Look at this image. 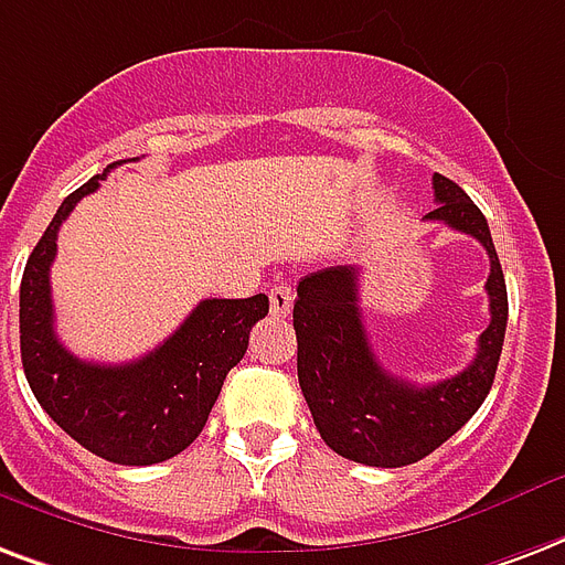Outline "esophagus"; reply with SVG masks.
<instances>
[{
  "instance_id": "1",
  "label": "esophagus",
  "mask_w": 565,
  "mask_h": 565,
  "mask_svg": "<svg viewBox=\"0 0 565 565\" xmlns=\"http://www.w3.org/2000/svg\"><path fill=\"white\" fill-rule=\"evenodd\" d=\"M269 305H273L275 317H287L292 311V290L287 284H275L273 290H269Z\"/></svg>"
}]
</instances>
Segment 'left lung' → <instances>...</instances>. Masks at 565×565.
<instances>
[{
    "label": "left lung",
    "instance_id": "left-lung-1",
    "mask_svg": "<svg viewBox=\"0 0 565 565\" xmlns=\"http://www.w3.org/2000/svg\"><path fill=\"white\" fill-rule=\"evenodd\" d=\"M436 210L424 222H441L473 236L489 254V329L462 373L436 385H412L379 364L359 308V269L329 266L305 275L296 287L292 329L299 340L301 394L322 441L352 462L403 468L429 456L459 433L494 382L507 331V284L486 215L462 186L436 174Z\"/></svg>",
    "mask_w": 565,
    "mask_h": 565
}]
</instances>
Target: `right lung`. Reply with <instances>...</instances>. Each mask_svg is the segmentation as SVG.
<instances>
[{"label": "right lung", "mask_w": 565, "mask_h": 565, "mask_svg": "<svg viewBox=\"0 0 565 565\" xmlns=\"http://www.w3.org/2000/svg\"><path fill=\"white\" fill-rule=\"evenodd\" d=\"M109 168L64 198L29 254L20 284V355L34 399L73 441L106 462L157 465L201 436L225 376L248 350L252 326L269 313V299L257 292L198 301L171 338L129 364H94L64 350L50 292L55 239L73 206L100 186Z\"/></svg>", "instance_id": "obj_1"}]
</instances>
